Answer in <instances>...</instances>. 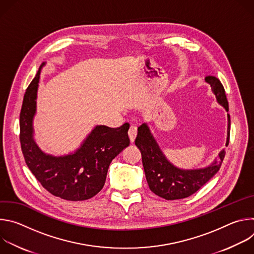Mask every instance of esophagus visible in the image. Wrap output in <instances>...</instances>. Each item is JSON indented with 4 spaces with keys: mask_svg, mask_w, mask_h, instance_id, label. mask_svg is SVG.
<instances>
[{
    "mask_svg": "<svg viewBox=\"0 0 254 254\" xmlns=\"http://www.w3.org/2000/svg\"><path fill=\"white\" fill-rule=\"evenodd\" d=\"M136 133H137L136 127H133V126H131V127H129V129H128V137H129V140H130L131 143L134 141L135 136H136Z\"/></svg>",
    "mask_w": 254,
    "mask_h": 254,
    "instance_id": "34e87169",
    "label": "esophagus"
}]
</instances>
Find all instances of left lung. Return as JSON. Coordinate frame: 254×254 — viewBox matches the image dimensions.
<instances>
[{
    "mask_svg": "<svg viewBox=\"0 0 254 254\" xmlns=\"http://www.w3.org/2000/svg\"><path fill=\"white\" fill-rule=\"evenodd\" d=\"M205 81L211 86L217 102L228 113V101L220 80L215 76H207ZM227 121L226 147L229 143L230 134V116L228 114ZM134 142L141 153L142 166L151 191L166 200L184 199L196 193L219 171L225 157L223 149L218 158L205 168L189 170L178 168L167 159L147 124L138 127Z\"/></svg>",
    "mask_w": 254,
    "mask_h": 254,
    "instance_id": "1",
    "label": "left lung"
}]
</instances>
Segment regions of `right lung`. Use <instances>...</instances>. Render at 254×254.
<instances>
[{
    "label": "right lung",
    "mask_w": 254,
    "mask_h": 254,
    "mask_svg": "<svg viewBox=\"0 0 254 254\" xmlns=\"http://www.w3.org/2000/svg\"><path fill=\"white\" fill-rule=\"evenodd\" d=\"M43 62L28 86L20 114V141L25 162L41 185L52 195L68 201H83L104 186L112 161L129 146L128 124L119 128L96 126L73 153L53 156L43 152L34 138L33 121Z\"/></svg>",
    "instance_id": "1"
}]
</instances>
